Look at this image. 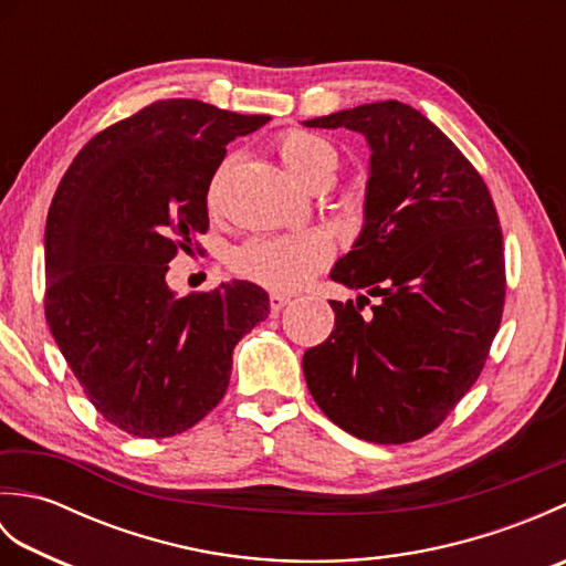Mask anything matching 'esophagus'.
<instances>
[{"label": "esophagus", "instance_id": "esophagus-1", "mask_svg": "<svg viewBox=\"0 0 566 566\" xmlns=\"http://www.w3.org/2000/svg\"><path fill=\"white\" fill-rule=\"evenodd\" d=\"M286 304H290V296L276 294V292L270 294V311H272V314H280V311H282Z\"/></svg>", "mask_w": 566, "mask_h": 566}]
</instances>
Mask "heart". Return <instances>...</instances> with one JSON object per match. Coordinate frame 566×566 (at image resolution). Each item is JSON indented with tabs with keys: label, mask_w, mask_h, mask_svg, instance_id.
Listing matches in <instances>:
<instances>
[{
	"label": "heart",
	"mask_w": 566,
	"mask_h": 566,
	"mask_svg": "<svg viewBox=\"0 0 566 566\" xmlns=\"http://www.w3.org/2000/svg\"><path fill=\"white\" fill-rule=\"evenodd\" d=\"M276 153L298 185L311 187L316 179H331L338 167V150L333 143L308 130H290L276 140ZM333 258L331 240L316 233H292L274 238H252L235 248L233 268L248 280L272 292H296L314 280Z\"/></svg>",
	"instance_id": "obj_1"
}]
</instances>
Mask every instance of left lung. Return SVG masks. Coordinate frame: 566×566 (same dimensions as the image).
<instances>
[{
	"instance_id": "obj_1",
	"label": "left lung",
	"mask_w": 566,
	"mask_h": 566,
	"mask_svg": "<svg viewBox=\"0 0 566 566\" xmlns=\"http://www.w3.org/2000/svg\"><path fill=\"white\" fill-rule=\"evenodd\" d=\"M367 138L365 223L331 270L379 304L331 302L335 328L304 353L318 408L350 436L401 444L428 436L479 379L501 326L506 264L499 213L460 148L401 102L304 122Z\"/></svg>"
}]
</instances>
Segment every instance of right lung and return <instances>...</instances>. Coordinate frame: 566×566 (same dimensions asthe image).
<instances>
[{"instance_id": "right-lung-1", "label": "right lung", "mask_w": 566, "mask_h": 566, "mask_svg": "<svg viewBox=\"0 0 566 566\" xmlns=\"http://www.w3.org/2000/svg\"><path fill=\"white\" fill-rule=\"evenodd\" d=\"M270 122L197 99H163L84 146L45 221V321L97 411L138 438L185 432L223 399L233 347L270 314L233 280L177 296L179 250L207 233L226 146Z\"/></svg>"}]
</instances>
